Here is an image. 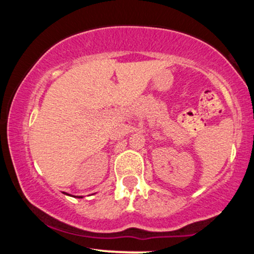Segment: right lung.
Instances as JSON below:
<instances>
[{"label":"right lung","instance_id":"add662e5","mask_svg":"<svg viewBox=\"0 0 254 254\" xmlns=\"http://www.w3.org/2000/svg\"><path fill=\"white\" fill-rule=\"evenodd\" d=\"M81 198H82V197H81Z\"/></svg>","mask_w":254,"mask_h":254}]
</instances>
